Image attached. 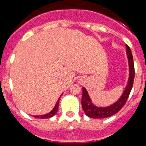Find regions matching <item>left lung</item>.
<instances>
[{"label": "left lung", "instance_id": "left-lung-1", "mask_svg": "<svg viewBox=\"0 0 146 146\" xmlns=\"http://www.w3.org/2000/svg\"><path fill=\"white\" fill-rule=\"evenodd\" d=\"M126 47H127V54L129 60V78L128 84H127L126 89L124 90L120 99L117 102H115L113 105L106 108H99L92 103L87 91L84 87H83L81 105H82L83 110L86 115L89 117L92 118V119H104V118L110 117L119 112L125 105L132 90L134 78H135V67H134L132 52L128 45H126Z\"/></svg>", "mask_w": 146, "mask_h": 146}]
</instances>
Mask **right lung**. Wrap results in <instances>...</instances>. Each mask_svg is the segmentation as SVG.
<instances>
[{
    "instance_id": "add662e5",
    "label": "right lung",
    "mask_w": 146,
    "mask_h": 146,
    "mask_svg": "<svg viewBox=\"0 0 146 146\" xmlns=\"http://www.w3.org/2000/svg\"><path fill=\"white\" fill-rule=\"evenodd\" d=\"M60 98L57 100V103L55 105L54 108H53L52 111L50 113H48L45 114V115H35L34 117L35 118H38V119H47V118H51L52 116L55 115V114L57 113V111H58V107H59V101H60Z\"/></svg>"
}]
</instances>
